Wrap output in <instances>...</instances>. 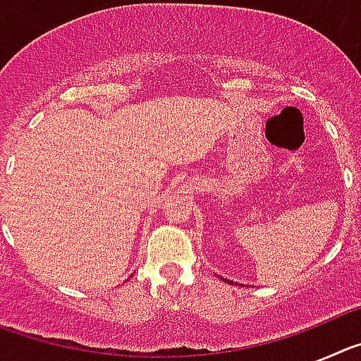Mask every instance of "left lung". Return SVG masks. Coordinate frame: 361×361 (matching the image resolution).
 <instances>
[{
  "mask_svg": "<svg viewBox=\"0 0 361 361\" xmlns=\"http://www.w3.org/2000/svg\"><path fill=\"white\" fill-rule=\"evenodd\" d=\"M220 279H222V276H220ZM222 280H224V279H222ZM226 282H229V280H226ZM229 283H231V282H229Z\"/></svg>",
  "mask_w": 361,
  "mask_h": 361,
  "instance_id": "1",
  "label": "left lung"
}]
</instances>
